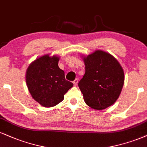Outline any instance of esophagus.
Segmentation results:
<instances>
[{"instance_id": "34e87169", "label": "esophagus", "mask_w": 147, "mask_h": 147, "mask_svg": "<svg viewBox=\"0 0 147 147\" xmlns=\"http://www.w3.org/2000/svg\"><path fill=\"white\" fill-rule=\"evenodd\" d=\"M78 79H76V80H74V82H73L74 84V86H76V85L78 84Z\"/></svg>"}]
</instances>
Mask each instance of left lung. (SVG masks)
Returning <instances> with one entry per match:
<instances>
[{"mask_svg": "<svg viewBox=\"0 0 147 147\" xmlns=\"http://www.w3.org/2000/svg\"><path fill=\"white\" fill-rule=\"evenodd\" d=\"M85 74L78 86L86 104L95 110L112 106L120 95L124 84V71L113 56L96 50L83 58Z\"/></svg>", "mask_w": 147, "mask_h": 147, "instance_id": "1", "label": "left lung"}]
</instances>
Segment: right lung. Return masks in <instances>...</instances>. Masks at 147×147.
Listing matches in <instances>:
<instances>
[{"instance_id": "obj_1", "label": "right lung", "mask_w": 147, "mask_h": 147, "mask_svg": "<svg viewBox=\"0 0 147 147\" xmlns=\"http://www.w3.org/2000/svg\"><path fill=\"white\" fill-rule=\"evenodd\" d=\"M59 57L49 54L38 58L26 70V82L32 98L41 106H56L74 84L65 80L64 71L59 68Z\"/></svg>"}]
</instances>
